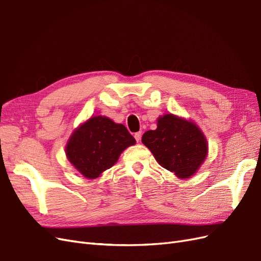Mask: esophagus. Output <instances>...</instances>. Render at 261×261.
Listing matches in <instances>:
<instances>
[{"label":"esophagus","mask_w":261,"mask_h":261,"mask_svg":"<svg viewBox=\"0 0 261 261\" xmlns=\"http://www.w3.org/2000/svg\"><path fill=\"white\" fill-rule=\"evenodd\" d=\"M134 137H135V139H136L137 143H139L140 139H141V133H140V132L135 133V135H134Z\"/></svg>","instance_id":"34e87169"}]
</instances>
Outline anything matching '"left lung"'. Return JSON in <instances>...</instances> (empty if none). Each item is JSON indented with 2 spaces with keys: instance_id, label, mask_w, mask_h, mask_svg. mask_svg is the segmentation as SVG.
<instances>
[{
  "instance_id": "obj_1",
  "label": "left lung",
  "mask_w": 261,
  "mask_h": 261,
  "mask_svg": "<svg viewBox=\"0 0 261 261\" xmlns=\"http://www.w3.org/2000/svg\"><path fill=\"white\" fill-rule=\"evenodd\" d=\"M156 122V129L143 135V144L162 168L181 179L192 177L208 155L206 136L196 123L172 113Z\"/></svg>"
}]
</instances>
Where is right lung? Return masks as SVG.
Returning a JSON list of instances; mask_svg holds the SVG:
<instances>
[{
    "label": "right lung",
    "mask_w": 261,
    "mask_h": 261,
    "mask_svg": "<svg viewBox=\"0 0 261 261\" xmlns=\"http://www.w3.org/2000/svg\"><path fill=\"white\" fill-rule=\"evenodd\" d=\"M135 144V138L123 124L94 115L74 129L66 143L65 153L83 176L94 179L113 167L126 148Z\"/></svg>",
    "instance_id": "right-lung-1"
}]
</instances>
